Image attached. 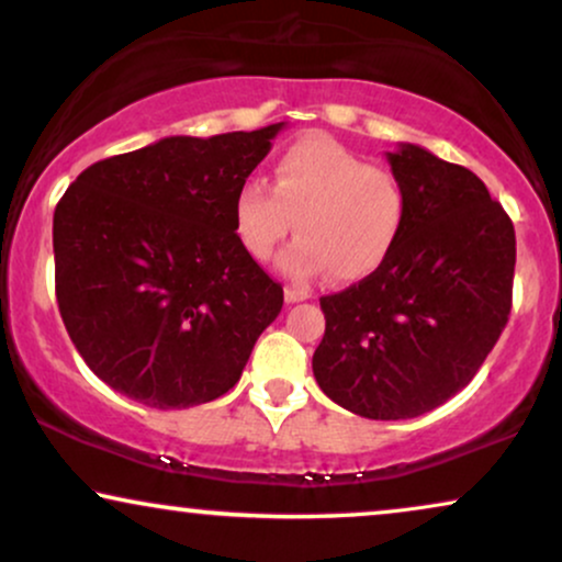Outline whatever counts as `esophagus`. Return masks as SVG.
<instances>
[{"mask_svg":"<svg viewBox=\"0 0 562 562\" xmlns=\"http://www.w3.org/2000/svg\"><path fill=\"white\" fill-rule=\"evenodd\" d=\"M305 297H311V293L305 288H297V285H288L285 288V301L288 303H301Z\"/></svg>","mask_w":562,"mask_h":562,"instance_id":"obj_1","label":"esophagus"}]
</instances>
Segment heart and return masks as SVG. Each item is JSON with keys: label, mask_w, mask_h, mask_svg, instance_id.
<instances>
[{"label": "heart", "mask_w": 562, "mask_h": 562, "mask_svg": "<svg viewBox=\"0 0 562 562\" xmlns=\"http://www.w3.org/2000/svg\"><path fill=\"white\" fill-rule=\"evenodd\" d=\"M407 189L394 170L371 166L326 134H308L282 150L265 181H246L233 202V225L251 257L267 259L290 231L301 233L277 257L295 280L331 269L355 282L375 272L400 238Z\"/></svg>", "instance_id": "b5f03b06"}]
</instances>
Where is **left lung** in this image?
Returning a JSON list of instances; mask_svg holds the SVG:
<instances>
[{
	"instance_id": "8db88e82",
	"label": "left lung",
	"mask_w": 562,
	"mask_h": 562,
	"mask_svg": "<svg viewBox=\"0 0 562 562\" xmlns=\"http://www.w3.org/2000/svg\"><path fill=\"white\" fill-rule=\"evenodd\" d=\"M386 158L407 217L375 272L322 297L314 375L355 415L407 420L461 392L506 329L516 233L470 168L417 145Z\"/></svg>"
}]
</instances>
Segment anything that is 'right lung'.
<instances>
[{
  "label": "right lung",
  "instance_id": "obj_1",
  "mask_svg": "<svg viewBox=\"0 0 562 562\" xmlns=\"http://www.w3.org/2000/svg\"><path fill=\"white\" fill-rule=\"evenodd\" d=\"M285 124L166 137L92 162L54 212L56 303L119 394L183 409L236 386L282 308L238 240L233 202Z\"/></svg>",
  "mask_w": 562,
  "mask_h": 562
}]
</instances>
